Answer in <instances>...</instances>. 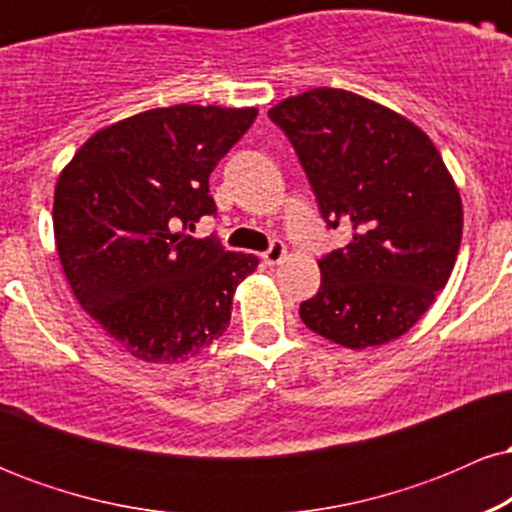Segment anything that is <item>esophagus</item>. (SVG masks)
I'll use <instances>...</instances> for the list:
<instances>
[{
	"label": "esophagus",
	"mask_w": 512,
	"mask_h": 512,
	"mask_svg": "<svg viewBox=\"0 0 512 512\" xmlns=\"http://www.w3.org/2000/svg\"><path fill=\"white\" fill-rule=\"evenodd\" d=\"M284 257H286V245L281 243V240H272L269 250L262 252V262L267 264V267H274V264H279Z\"/></svg>",
	"instance_id": "1"
}]
</instances>
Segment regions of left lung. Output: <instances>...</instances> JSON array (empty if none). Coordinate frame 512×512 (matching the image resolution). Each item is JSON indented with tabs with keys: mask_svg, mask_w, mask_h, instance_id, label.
Here are the masks:
<instances>
[{
	"mask_svg": "<svg viewBox=\"0 0 512 512\" xmlns=\"http://www.w3.org/2000/svg\"><path fill=\"white\" fill-rule=\"evenodd\" d=\"M313 187L327 226L351 243L322 257L305 327L346 349L402 337L448 284L462 199L424 129L342 88H313L269 110Z\"/></svg>",
	"mask_w": 512,
	"mask_h": 512,
	"instance_id": "8db88e82",
	"label": "left lung"
}]
</instances>
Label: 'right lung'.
Listing matches in <instances>:
<instances>
[{"mask_svg": "<svg viewBox=\"0 0 512 512\" xmlns=\"http://www.w3.org/2000/svg\"><path fill=\"white\" fill-rule=\"evenodd\" d=\"M257 108L170 105L101 129L60 173L57 255L76 301L139 361L195 356L231 322L255 255L178 233L216 214L209 175Z\"/></svg>", "mask_w": 512, "mask_h": 512, "instance_id": "add662e5", "label": "right lung"}]
</instances>
